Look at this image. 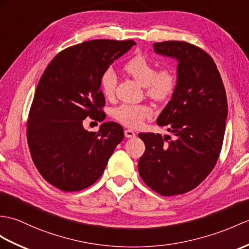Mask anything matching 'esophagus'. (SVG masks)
<instances>
[{"label": "esophagus", "mask_w": 249, "mask_h": 249, "mask_svg": "<svg viewBox=\"0 0 249 249\" xmlns=\"http://www.w3.org/2000/svg\"><path fill=\"white\" fill-rule=\"evenodd\" d=\"M124 135H125L126 138H135V136H136L135 131L131 130V129H126L124 131Z\"/></svg>", "instance_id": "1"}]
</instances>
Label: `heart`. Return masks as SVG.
Listing matches in <instances>:
<instances>
[{"label":"heart","instance_id":"obj_1","mask_svg":"<svg viewBox=\"0 0 249 249\" xmlns=\"http://www.w3.org/2000/svg\"><path fill=\"white\" fill-rule=\"evenodd\" d=\"M124 71L136 82L145 87L146 93L154 100L162 101L169 97L176 87V77L170 70L156 72L153 63L145 57L138 55L132 57L124 65ZM117 86V76L111 69H108L101 78V87L106 96H111ZM153 110L146 105H121L114 109L113 115L126 126L139 127L144 120L151 118Z\"/></svg>","mask_w":249,"mask_h":249}]
</instances>
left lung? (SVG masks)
Returning a JSON list of instances; mask_svg holds the SVG:
<instances>
[{
  "label": "left lung",
  "instance_id": "left-lung-1",
  "mask_svg": "<svg viewBox=\"0 0 249 249\" xmlns=\"http://www.w3.org/2000/svg\"><path fill=\"white\" fill-rule=\"evenodd\" d=\"M156 54L177 61L176 87L157 119L175 136L139 134L145 152L138 169L156 192L172 196L193 190L218 159L228 113L216 65L205 51L182 41L154 43Z\"/></svg>",
  "mask_w": 249,
  "mask_h": 249
}]
</instances>
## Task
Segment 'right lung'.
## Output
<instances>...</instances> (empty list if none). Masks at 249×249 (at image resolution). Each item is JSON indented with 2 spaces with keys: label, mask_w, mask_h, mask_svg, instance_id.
Returning a JSON list of instances; mask_svg holds the SVG:
<instances>
[{
  "label": "right lung",
  "mask_w": 249,
  "mask_h": 249,
  "mask_svg": "<svg viewBox=\"0 0 249 249\" xmlns=\"http://www.w3.org/2000/svg\"><path fill=\"white\" fill-rule=\"evenodd\" d=\"M134 40L98 39L63 50L40 78L27 121V141L35 165L52 186L79 191L102 176L124 130L105 122L98 132L84 128L87 117L104 120L101 78Z\"/></svg>",
  "instance_id": "add662e5"
}]
</instances>
